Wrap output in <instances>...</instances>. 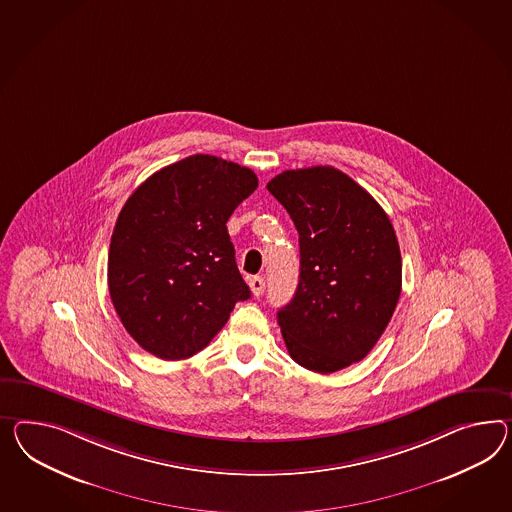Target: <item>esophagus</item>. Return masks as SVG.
I'll return each instance as SVG.
<instances>
[{
	"label": "esophagus",
	"mask_w": 512,
	"mask_h": 512,
	"mask_svg": "<svg viewBox=\"0 0 512 512\" xmlns=\"http://www.w3.org/2000/svg\"><path fill=\"white\" fill-rule=\"evenodd\" d=\"M250 291L254 297H260L265 289V280L262 276H252L249 280Z\"/></svg>",
	"instance_id": "esophagus-1"
}]
</instances>
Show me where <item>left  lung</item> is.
<instances>
[{
    "label": "left lung",
    "instance_id": "left-lung-1",
    "mask_svg": "<svg viewBox=\"0 0 512 512\" xmlns=\"http://www.w3.org/2000/svg\"><path fill=\"white\" fill-rule=\"evenodd\" d=\"M267 189L299 232V284L278 310L289 356L317 373L360 362L401 295V252L386 211L334 167L282 172Z\"/></svg>",
    "mask_w": 512,
    "mask_h": 512
}]
</instances>
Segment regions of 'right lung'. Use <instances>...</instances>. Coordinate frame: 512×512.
<instances>
[{
	"mask_svg": "<svg viewBox=\"0 0 512 512\" xmlns=\"http://www.w3.org/2000/svg\"><path fill=\"white\" fill-rule=\"evenodd\" d=\"M258 187L232 161L197 154L154 172L118 215L107 286L124 328L161 360L202 351L250 289L226 223Z\"/></svg>",
	"mask_w": 512,
	"mask_h": 512,
	"instance_id": "obj_1",
	"label": "right lung"
}]
</instances>
